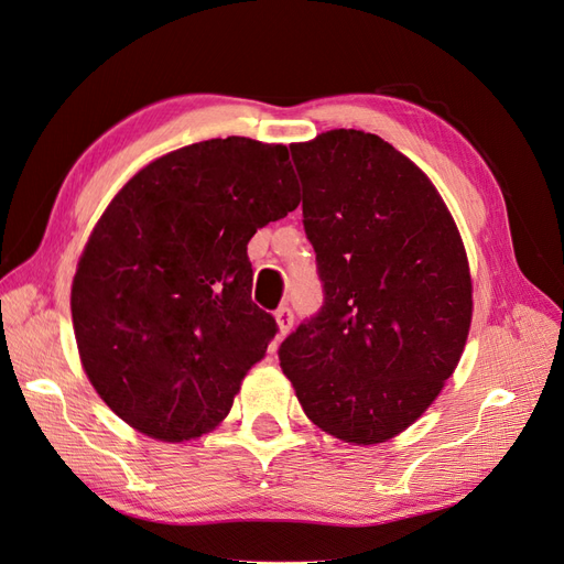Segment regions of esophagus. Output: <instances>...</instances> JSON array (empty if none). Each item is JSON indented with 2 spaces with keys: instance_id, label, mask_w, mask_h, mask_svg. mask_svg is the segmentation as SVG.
I'll use <instances>...</instances> for the list:
<instances>
[{
  "instance_id": "obj_1",
  "label": "esophagus",
  "mask_w": 564,
  "mask_h": 564,
  "mask_svg": "<svg viewBox=\"0 0 564 564\" xmlns=\"http://www.w3.org/2000/svg\"><path fill=\"white\" fill-rule=\"evenodd\" d=\"M275 322H278V329H280L282 336L292 332V327H294V313H292V308H286V305L278 308L275 311Z\"/></svg>"
}]
</instances>
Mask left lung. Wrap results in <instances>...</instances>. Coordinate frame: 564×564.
Masks as SVG:
<instances>
[{"instance_id":"8db88e82","label":"left lung","mask_w":564,"mask_h":564,"mask_svg":"<svg viewBox=\"0 0 564 564\" xmlns=\"http://www.w3.org/2000/svg\"><path fill=\"white\" fill-rule=\"evenodd\" d=\"M324 305L280 367L317 429L381 445L429 409L464 355L473 280L433 181L377 133L292 143Z\"/></svg>"}]
</instances>
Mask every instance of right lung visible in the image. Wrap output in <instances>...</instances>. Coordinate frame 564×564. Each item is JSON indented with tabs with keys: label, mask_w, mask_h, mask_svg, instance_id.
I'll return each mask as SVG.
<instances>
[{
	"label": "right lung",
	"mask_w": 564,
	"mask_h": 564,
	"mask_svg": "<svg viewBox=\"0 0 564 564\" xmlns=\"http://www.w3.org/2000/svg\"><path fill=\"white\" fill-rule=\"evenodd\" d=\"M299 202L286 145L245 135L166 152L110 199L70 311L84 373L133 431L191 442L228 416L278 332L251 303L247 242Z\"/></svg>",
	"instance_id": "right-lung-1"
}]
</instances>
